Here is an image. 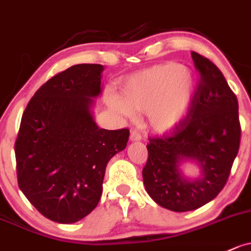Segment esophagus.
<instances>
[{
  "mask_svg": "<svg viewBox=\"0 0 251 251\" xmlns=\"http://www.w3.org/2000/svg\"><path fill=\"white\" fill-rule=\"evenodd\" d=\"M129 137H130L131 141H139V140H141V133L137 129H133L130 131V136Z\"/></svg>",
  "mask_w": 251,
  "mask_h": 251,
  "instance_id": "1",
  "label": "esophagus"
}]
</instances>
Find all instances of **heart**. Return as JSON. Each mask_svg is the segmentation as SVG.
<instances>
[{
    "label": "heart",
    "mask_w": 251,
    "mask_h": 251,
    "mask_svg": "<svg viewBox=\"0 0 251 251\" xmlns=\"http://www.w3.org/2000/svg\"><path fill=\"white\" fill-rule=\"evenodd\" d=\"M195 83L189 69L176 62H166L129 77L122 97L111 96L109 104L125 117H131L133 110L147 112L148 123L154 130L168 131L189 109Z\"/></svg>",
    "instance_id": "1"
}]
</instances>
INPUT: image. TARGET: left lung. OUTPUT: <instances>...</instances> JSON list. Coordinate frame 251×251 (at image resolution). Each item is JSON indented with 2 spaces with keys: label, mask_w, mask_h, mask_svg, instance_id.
<instances>
[{
  "label": "left lung",
  "mask_w": 251,
  "mask_h": 251,
  "mask_svg": "<svg viewBox=\"0 0 251 251\" xmlns=\"http://www.w3.org/2000/svg\"><path fill=\"white\" fill-rule=\"evenodd\" d=\"M200 80L188 114L169 133L148 137L142 169L148 195L164 208L188 212L212 201L230 176L241 144L238 100L223 73L208 58L191 52ZM201 164V179H184L179 161Z\"/></svg>",
  "instance_id": "8db88e82"
}]
</instances>
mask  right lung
I'll use <instances>...</instances> for the list:
<instances>
[{"instance_id": "right-lung-1", "label": "right lung", "mask_w": 251, "mask_h": 251, "mask_svg": "<svg viewBox=\"0 0 251 251\" xmlns=\"http://www.w3.org/2000/svg\"><path fill=\"white\" fill-rule=\"evenodd\" d=\"M103 69L75 64L53 75L21 118L15 141L19 188L52 222H79L96 208L107 161L128 142V128L101 129L91 114Z\"/></svg>"}]
</instances>
